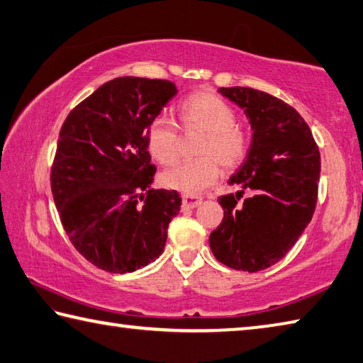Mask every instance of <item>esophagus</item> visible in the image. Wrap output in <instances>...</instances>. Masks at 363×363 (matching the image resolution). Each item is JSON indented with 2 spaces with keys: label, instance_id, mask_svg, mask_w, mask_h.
<instances>
[{
  "label": "esophagus",
  "instance_id": "esophagus-1",
  "mask_svg": "<svg viewBox=\"0 0 363 363\" xmlns=\"http://www.w3.org/2000/svg\"><path fill=\"white\" fill-rule=\"evenodd\" d=\"M203 203L201 196H196V195H182V204L184 208H196L200 206Z\"/></svg>",
  "mask_w": 363,
  "mask_h": 363
}]
</instances>
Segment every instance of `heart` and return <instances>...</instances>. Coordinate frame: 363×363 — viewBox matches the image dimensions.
<instances>
[{
	"label": "heart",
	"instance_id": "1",
	"mask_svg": "<svg viewBox=\"0 0 363 363\" xmlns=\"http://www.w3.org/2000/svg\"><path fill=\"white\" fill-rule=\"evenodd\" d=\"M181 117L186 128L206 131L200 146L203 157L177 163L163 171L160 179L164 187L195 195L219 177V162L225 168H235L245 160L249 136L235 123L233 108L213 91H196L187 96L181 104ZM146 143L150 155L162 164L173 163L179 157V133L168 116H159L150 122Z\"/></svg>",
	"mask_w": 363,
	"mask_h": 363
}]
</instances>
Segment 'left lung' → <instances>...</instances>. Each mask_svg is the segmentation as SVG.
<instances>
[{
    "instance_id": "1",
    "label": "left lung",
    "mask_w": 363,
    "mask_h": 363,
    "mask_svg": "<svg viewBox=\"0 0 363 363\" xmlns=\"http://www.w3.org/2000/svg\"><path fill=\"white\" fill-rule=\"evenodd\" d=\"M252 128L246 160L228 179L241 190L223 195L220 225L209 235L217 260L255 273L274 265L305 232L318 201L320 154L311 130L287 103L247 87H220ZM249 188L253 196L235 208Z\"/></svg>"
}]
</instances>
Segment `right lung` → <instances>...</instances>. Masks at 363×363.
I'll list each match as a JSON object with an SVG mask.
<instances>
[{"label": "right lung", "mask_w": 363, "mask_h": 363, "mask_svg": "<svg viewBox=\"0 0 363 363\" xmlns=\"http://www.w3.org/2000/svg\"><path fill=\"white\" fill-rule=\"evenodd\" d=\"M177 94L160 79L125 76L98 87L60 130L50 186L63 228L79 254L109 273L159 259L179 214L176 190H154L146 135Z\"/></svg>", "instance_id": "obj_1"}]
</instances>
